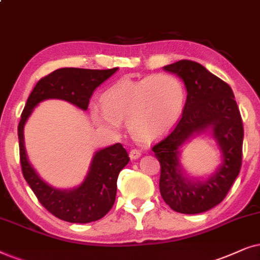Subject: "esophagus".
Masks as SVG:
<instances>
[{
	"label": "esophagus",
	"mask_w": 260,
	"mask_h": 260,
	"mask_svg": "<svg viewBox=\"0 0 260 260\" xmlns=\"http://www.w3.org/2000/svg\"><path fill=\"white\" fill-rule=\"evenodd\" d=\"M129 157H131V159L140 158L141 157V152L139 150H137V148H133V150L129 152Z\"/></svg>",
	"instance_id": "34e87169"
}]
</instances>
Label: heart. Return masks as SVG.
I'll use <instances>...</instances> for the list:
<instances>
[{
    "label": "heart",
    "instance_id": "b5f03b06",
    "mask_svg": "<svg viewBox=\"0 0 260 260\" xmlns=\"http://www.w3.org/2000/svg\"><path fill=\"white\" fill-rule=\"evenodd\" d=\"M185 90L172 74H157L141 79L122 78L101 96L102 109L90 108L99 126L117 133L127 122L131 136L140 143H150L164 136L181 116Z\"/></svg>",
    "mask_w": 260,
    "mask_h": 260
}]
</instances>
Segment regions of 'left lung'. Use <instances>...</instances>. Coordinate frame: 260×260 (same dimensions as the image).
<instances>
[{
    "instance_id": "left-lung-1",
    "label": "left lung",
    "mask_w": 260,
    "mask_h": 260,
    "mask_svg": "<svg viewBox=\"0 0 260 260\" xmlns=\"http://www.w3.org/2000/svg\"><path fill=\"white\" fill-rule=\"evenodd\" d=\"M184 82L186 101L181 120L152 147L160 162L159 190L175 212L200 214L222 202L238 177L243 158L244 127L233 90L196 61L179 60L162 68ZM212 131L223 153L218 170L200 181L186 176L179 147L195 134Z\"/></svg>"
}]
</instances>
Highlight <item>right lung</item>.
Wrapping results in <instances>:
<instances>
[{
  "label": "right lung",
  "mask_w": 260,
  "mask_h": 260,
  "mask_svg": "<svg viewBox=\"0 0 260 260\" xmlns=\"http://www.w3.org/2000/svg\"><path fill=\"white\" fill-rule=\"evenodd\" d=\"M116 71L117 68L108 70L58 69L37 83L21 114L17 136L23 177L41 205L55 217L68 222H92L102 219L112 209L116 197L117 176L129 161L128 153L120 143L102 148L94 154L88 174L77 188L55 189L39 177L28 161L23 140V127L33 109L41 101L48 99L65 100L86 110L94 90Z\"/></svg>",
  "instance_id": "add662e5"
}]
</instances>
